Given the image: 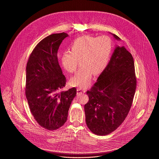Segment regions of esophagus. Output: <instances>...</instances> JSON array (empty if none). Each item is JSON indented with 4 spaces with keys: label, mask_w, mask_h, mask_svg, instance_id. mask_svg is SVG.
Masks as SVG:
<instances>
[{
    "label": "esophagus",
    "mask_w": 159,
    "mask_h": 159,
    "mask_svg": "<svg viewBox=\"0 0 159 159\" xmlns=\"http://www.w3.org/2000/svg\"><path fill=\"white\" fill-rule=\"evenodd\" d=\"M76 91H77V94H83V93H84L86 92V90H85V89H82V88H78L77 89H76Z\"/></svg>",
    "instance_id": "obj_1"
}]
</instances>
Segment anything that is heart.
<instances>
[{
  "mask_svg": "<svg viewBox=\"0 0 159 159\" xmlns=\"http://www.w3.org/2000/svg\"><path fill=\"white\" fill-rule=\"evenodd\" d=\"M70 49L62 53V65L67 72L73 73L79 60L81 66L70 83L75 86L86 88L91 82L92 73L98 75L105 68L112 51V42L107 36L84 35L76 38Z\"/></svg>",
  "mask_w": 159,
  "mask_h": 159,
  "instance_id": "1",
  "label": "heart"
}]
</instances>
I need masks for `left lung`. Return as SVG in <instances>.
I'll return each mask as SVG.
<instances>
[{"label":"left lung","instance_id":"8db88e82","mask_svg":"<svg viewBox=\"0 0 159 159\" xmlns=\"http://www.w3.org/2000/svg\"><path fill=\"white\" fill-rule=\"evenodd\" d=\"M136 82L132 55L125 47H116L97 81L86 92V122L92 133L105 136L121 125L132 106Z\"/></svg>","mask_w":159,"mask_h":159}]
</instances>
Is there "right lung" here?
I'll list each match as a JSON object with an SVG mask.
<instances>
[{"label": "right lung", "mask_w": 159, "mask_h": 159, "mask_svg": "<svg viewBox=\"0 0 159 159\" xmlns=\"http://www.w3.org/2000/svg\"><path fill=\"white\" fill-rule=\"evenodd\" d=\"M68 36L61 33L44 38L36 46L27 62L25 95L34 118L48 130H55L65 124L76 95L75 88L61 91L66 80L59 65L57 52Z\"/></svg>", "instance_id": "right-lung-1"}]
</instances>
